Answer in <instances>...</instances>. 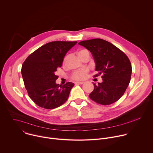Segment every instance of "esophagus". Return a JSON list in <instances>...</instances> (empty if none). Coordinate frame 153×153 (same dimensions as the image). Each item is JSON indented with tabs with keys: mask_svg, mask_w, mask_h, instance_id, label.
<instances>
[{
	"mask_svg": "<svg viewBox=\"0 0 153 153\" xmlns=\"http://www.w3.org/2000/svg\"><path fill=\"white\" fill-rule=\"evenodd\" d=\"M74 83H75L76 85H77V84H80V85H82V84H83L84 82H74Z\"/></svg>",
	"mask_w": 153,
	"mask_h": 153,
	"instance_id": "34e87169",
	"label": "esophagus"
}]
</instances>
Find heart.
I'll return each instance as SVG.
<instances>
[{"label":"heart","mask_w":153,"mask_h":153,"mask_svg":"<svg viewBox=\"0 0 153 153\" xmlns=\"http://www.w3.org/2000/svg\"><path fill=\"white\" fill-rule=\"evenodd\" d=\"M86 53L90 54L88 50H80L78 52V55L81 58V57H83V55H85ZM67 59H68V56L65 57L64 58V60H63L64 63L67 62ZM88 73V70L87 69H82V70H78V71H76L72 74L71 78L73 80H84L86 78L87 73Z\"/></svg>","instance_id":"heart-1"}]
</instances>
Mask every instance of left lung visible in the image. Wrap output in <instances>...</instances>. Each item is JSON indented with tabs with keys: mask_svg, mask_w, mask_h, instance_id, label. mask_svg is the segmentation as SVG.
Returning <instances> with one entry per match:
<instances>
[{
	"mask_svg": "<svg viewBox=\"0 0 153 153\" xmlns=\"http://www.w3.org/2000/svg\"><path fill=\"white\" fill-rule=\"evenodd\" d=\"M80 45L92 54L96 64V71L102 75L103 82L94 83L89 95L95 102L107 105L117 101L124 94L131 77V64L127 56L112 43L101 39L81 41Z\"/></svg>",
	"mask_w": 153,
	"mask_h": 153,
	"instance_id": "1",
	"label": "left lung"
}]
</instances>
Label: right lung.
<instances>
[{
    "label": "right lung",
    "instance_id": "1",
    "mask_svg": "<svg viewBox=\"0 0 153 153\" xmlns=\"http://www.w3.org/2000/svg\"><path fill=\"white\" fill-rule=\"evenodd\" d=\"M77 42L54 41L46 43L31 53L22 66L25 87L29 97L39 106L54 109L63 105L74 84H56L57 68L61 67L67 53Z\"/></svg>",
    "mask_w": 153,
    "mask_h": 153
}]
</instances>
